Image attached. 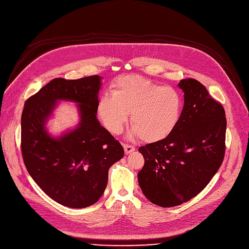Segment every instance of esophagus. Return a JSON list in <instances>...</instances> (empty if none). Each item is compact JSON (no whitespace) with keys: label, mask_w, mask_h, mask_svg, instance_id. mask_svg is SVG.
Returning <instances> with one entry per match:
<instances>
[{"label":"esophagus","mask_w":249,"mask_h":249,"mask_svg":"<svg viewBox=\"0 0 249 249\" xmlns=\"http://www.w3.org/2000/svg\"><path fill=\"white\" fill-rule=\"evenodd\" d=\"M124 149L125 154H129L135 150V147L129 144H124Z\"/></svg>","instance_id":"esophagus-1"}]
</instances>
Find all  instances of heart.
Here are the masks:
<instances>
[{
	"instance_id": "obj_1",
	"label": "heart",
	"mask_w": 249,
	"mask_h": 249,
	"mask_svg": "<svg viewBox=\"0 0 249 249\" xmlns=\"http://www.w3.org/2000/svg\"><path fill=\"white\" fill-rule=\"evenodd\" d=\"M97 115L112 134L122 133L131 113L132 135L145 142H156L169 136L178 125L182 97L172 86H162L140 75H123L114 85L112 95L102 96Z\"/></svg>"
}]
</instances>
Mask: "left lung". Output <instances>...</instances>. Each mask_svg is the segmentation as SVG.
<instances>
[{"mask_svg":"<svg viewBox=\"0 0 249 249\" xmlns=\"http://www.w3.org/2000/svg\"><path fill=\"white\" fill-rule=\"evenodd\" d=\"M180 120L166 138L139 147L138 183L149 201L174 207L201 192L223 163L227 120L223 106L193 78L182 79Z\"/></svg>","mask_w":249,"mask_h":249,"instance_id":"8db88e82","label":"left lung"}]
</instances>
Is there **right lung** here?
<instances>
[{
	"instance_id": "right-lung-1",
	"label": "right lung",
	"mask_w": 249,
	"mask_h": 249,
	"mask_svg": "<svg viewBox=\"0 0 249 249\" xmlns=\"http://www.w3.org/2000/svg\"><path fill=\"white\" fill-rule=\"evenodd\" d=\"M101 76L74 80L55 78L29 97L21 115L24 165L40 188L71 208L96 203L105 191L110 167L124 157V148L97 119ZM59 100L77 103L81 121L59 138L45 123Z\"/></svg>"
}]
</instances>
